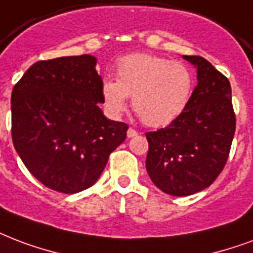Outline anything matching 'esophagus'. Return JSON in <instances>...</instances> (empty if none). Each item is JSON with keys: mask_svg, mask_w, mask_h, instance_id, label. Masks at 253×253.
<instances>
[{"mask_svg": "<svg viewBox=\"0 0 253 253\" xmlns=\"http://www.w3.org/2000/svg\"><path fill=\"white\" fill-rule=\"evenodd\" d=\"M136 135H138V131H135L134 128H128V130H127V138H134V136H136Z\"/></svg>", "mask_w": 253, "mask_h": 253, "instance_id": "34e87169", "label": "esophagus"}]
</instances>
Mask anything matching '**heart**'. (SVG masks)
Wrapping results in <instances>:
<instances>
[{
    "mask_svg": "<svg viewBox=\"0 0 253 253\" xmlns=\"http://www.w3.org/2000/svg\"><path fill=\"white\" fill-rule=\"evenodd\" d=\"M192 90L194 75L184 63L143 53L121 58L117 81L102 84L103 103L111 117H119L132 96V107L150 127L167 126L178 119Z\"/></svg>",
    "mask_w": 253,
    "mask_h": 253,
    "instance_id": "b5f03b06",
    "label": "heart"
}]
</instances>
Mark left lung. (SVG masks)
Segmentation results:
<instances>
[{"instance_id":"8db88e82","label":"left lung","mask_w":253,"mask_h":253,"mask_svg":"<svg viewBox=\"0 0 253 253\" xmlns=\"http://www.w3.org/2000/svg\"><path fill=\"white\" fill-rule=\"evenodd\" d=\"M183 58L198 74L190 103L169 126L146 134L148 176L172 196L211 186L224 169L236 126L229 81L204 58Z\"/></svg>"}]
</instances>
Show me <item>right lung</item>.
Wrapping results in <instances>:
<instances>
[{
	"label": "right lung",
	"instance_id": "add662e5",
	"mask_svg": "<svg viewBox=\"0 0 253 253\" xmlns=\"http://www.w3.org/2000/svg\"><path fill=\"white\" fill-rule=\"evenodd\" d=\"M96 58L40 61L11 91V136L19 158L43 186L77 194L99 179L127 125L106 118Z\"/></svg>",
	"mask_w": 253,
	"mask_h": 253
}]
</instances>
